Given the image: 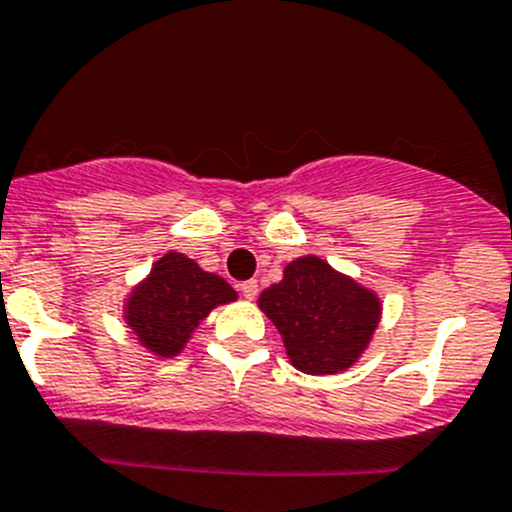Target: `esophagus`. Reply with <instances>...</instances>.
Returning <instances> with one entry per match:
<instances>
[{
    "label": "esophagus",
    "mask_w": 512,
    "mask_h": 512,
    "mask_svg": "<svg viewBox=\"0 0 512 512\" xmlns=\"http://www.w3.org/2000/svg\"><path fill=\"white\" fill-rule=\"evenodd\" d=\"M240 294L245 299H255L257 297V282L255 280H247V282H242L240 285Z\"/></svg>",
    "instance_id": "obj_1"
}]
</instances>
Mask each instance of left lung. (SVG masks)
Instances as JSON below:
<instances>
[{
    "mask_svg": "<svg viewBox=\"0 0 512 512\" xmlns=\"http://www.w3.org/2000/svg\"><path fill=\"white\" fill-rule=\"evenodd\" d=\"M257 302L285 339L292 366L304 374L349 369L381 317L374 292L314 255L289 262L282 282L267 287Z\"/></svg>",
    "mask_w": 512,
    "mask_h": 512,
    "instance_id": "left-lung-1",
    "label": "left lung"
}]
</instances>
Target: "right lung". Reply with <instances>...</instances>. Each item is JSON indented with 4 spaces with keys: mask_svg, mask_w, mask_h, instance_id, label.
Wrapping results in <instances>:
<instances>
[{
    "mask_svg": "<svg viewBox=\"0 0 512 512\" xmlns=\"http://www.w3.org/2000/svg\"><path fill=\"white\" fill-rule=\"evenodd\" d=\"M235 299L237 292L223 277L200 270L198 262L180 252H168L131 292L126 322L143 347L168 359L180 354L210 309Z\"/></svg>",
    "mask_w": 512,
    "mask_h": 512,
    "instance_id": "right-lung-1",
    "label": "right lung"
}]
</instances>
